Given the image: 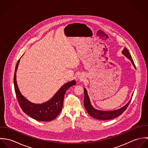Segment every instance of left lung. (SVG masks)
<instances>
[{"mask_svg":"<svg viewBox=\"0 0 148 148\" xmlns=\"http://www.w3.org/2000/svg\"><path fill=\"white\" fill-rule=\"evenodd\" d=\"M123 53L128 58L133 64V66L136 68L135 64L134 63V62L132 58V56L129 52L127 48H125L123 51ZM84 105L85 108L86 110L88 113L92 117L98 119V120H110L114 119L119 116H120L126 109L128 106L129 105L130 101L132 99L130 100V101L128 102V103L127 104L124 106L123 108L113 110V111H103V110H99L95 109L90 104L89 97L88 96L87 91L84 88ZM133 96V95H132Z\"/></svg>","mask_w":148,"mask_h":148,"instance_id":"8db88e82","label":"left lung"}]
</instances>
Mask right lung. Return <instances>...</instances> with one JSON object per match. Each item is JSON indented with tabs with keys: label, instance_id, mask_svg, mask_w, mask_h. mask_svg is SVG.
<instances>
[{
	"label": "right lung",
	"instance_id": "right-lung-1",
	"mask_svg": "<svg viewBox=\"0 0 148 148\" xmlns=\"http://www.w3.org/2000/svg\"><path fill=\"white\" fill-rule=\"evenodd\" d=\"M19 62L20 59L18 61L16 65L14 83L16 96L21 109L27 115L38 121H50L55 119L62 109L65 92L69 87L76 84V81L73 80L64 85L48 101L42 104L32 103L21 95L16 83V73Z\"/></svg>",
	"mask_w": 148,
	"mask_h": 148
}]
</instances>
